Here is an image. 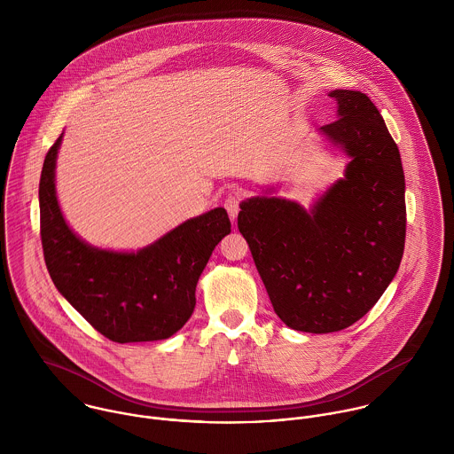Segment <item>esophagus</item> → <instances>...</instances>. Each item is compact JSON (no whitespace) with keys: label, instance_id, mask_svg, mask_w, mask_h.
<instances>
[{"label":"esophagus","instance_id":"34e87169","mask_svg":"<svg viewBox=\"0 0 454 454\" xmlns=\"http://www.w3.org/2000/svg\"><path fill=\"white\" fill-rule=\"evenodd\" d=\"M223 206H225L227 213H229V216L232 220H236V216L239 213V206H241V195L238 194V192H231V194L225 197Z\"/></svg>","mask_w":454,"mask_h":454}]
</instances>
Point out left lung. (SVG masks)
<instances>
[{
	"label": "left lung",
	"mask_w": 454,
	"mask_h": 454,
	"mask_svg": "<svg viewBox=\"0 0 454 454\" xmlns=\"http://www.w3.org/2000/svg\"><path fill=\"white\" fill-rule=\"evenodd\" d=\"M322 128L351 157L344 180L311 213L279 197L241 202L247 239L270 304L294 330L339 332L367 315L398 270L405 245V178L388 128L358 90H332Z\"/></svg>",
	"instance_id": "1"
}]
</instances>
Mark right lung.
I'll return each instance as SVG.
<instances>
[{"instance_id": "add662e5", "label": "right lung", "mask_w": 454, "mask_h": 454, "mask_svg": "<svg viewBox=\"0 0 454 454\" xmlns=\"http://www.w3.org/2000/svg\"><path fill=\"white\" fill-rule=\"evenodd\" d=\"M59 136L40 178V236L56 288L99 333L114 342L171 337L191 318L195 286L215 247L231 232L223 207L192 218L137 254L90 248L66 225L54 168Z\"/></svg>"}]
</instances>
